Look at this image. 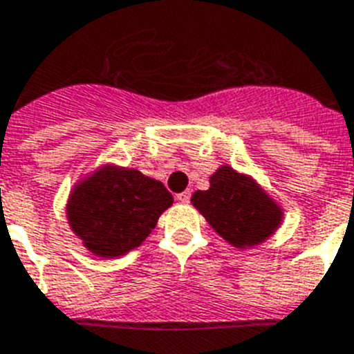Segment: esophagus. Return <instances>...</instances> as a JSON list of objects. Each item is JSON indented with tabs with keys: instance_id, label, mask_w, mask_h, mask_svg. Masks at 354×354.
<instances>
[{
	"instance_id": "1",
	"label": "esophagus",
	"mask_w": 354,
	"mask_h": 354,
	"mask_svg": "<svg viewBox=\"0 0 354 354\" xmlns=\"http://www.w3.org/2000/svg\"><path fill=\"white\" fill-rule=\"evenodd\" d=\"M189 197H192V192H189V189H186V192H183V194L177 195V201H179V203H183V204H188Z\"/></svg>"
}]
</instances>
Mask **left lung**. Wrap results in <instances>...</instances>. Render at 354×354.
Listing matches in <instances>:
<instances>
[{
    "mask_svg": "<svg viewBox=\"0 0 354 354\" xmlns=\"http://www.w3.org/2000/svg\"><path fill=\"white\" fill-rule=\"evenodd\" d=\"M192 204L227 244L241 250L268 241L284 218L282 208L261 184L227 165L209 175V188L197 189Z\"/></svg>",
    "mask_w": 354,
    "mask_h": 354,
    "instance_id": "obj_1",
    "label": "left lung"
}]
</instances>
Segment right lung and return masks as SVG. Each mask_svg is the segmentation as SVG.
Returning a JSON list of instances; mask_svg holds the SVG:
<instances>
[{"instance_id":"1","label":"right lung","mask_w":354,"mask_h":354,"mask_svg":"<svg viewBox=\"0 0 354 354\" xmlns=\"http://www.w3.org/2000/svg\"><path fill=\"white\" fill-rule=\"evenodd\" d=\"M171 204L174 197L160 180L136 168L103 165L75 183L66 218L90 253L115 259L141 246Z\"/></svg>"}]
</instances>
